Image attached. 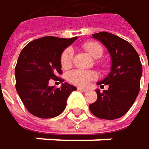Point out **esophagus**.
Instances as JSON below:
<instances>
[{
	"mask_svg": "<svg viewBox=\"0 0 149 149\" xmlns=\"http://www.w3.org/2000/svg\"><path fill=\"white\" fill-rule=\"evenodd\" d=\"M77 90H78V91H83V92H86V91H88V90H87V89H84V88H80V87H78V88H77Z\"/></svg>",
	"mask_w": 149,
	"mask_h": 149,
	"instance_id": "34e87169",
	"label": "esophagus"
}]
</instances>
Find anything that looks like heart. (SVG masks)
<instances>
[{
    "label": "heart",
    "instance_id": "heart-1",
    "mask_svg": "<svg viewBox=\"0 0 149 149\" xmlns=\"http://www.w3.org/2000/svg\"><path fill=\"white\" fill-rule=\"evenodd\" d=\"M83 48L89 52L94 58H99L102 56L104 49L102 45L97 42L88 41L83 44ZM74 57L73 49L68 47L65 49L60 55V65L63 69H68L71 68ZM97 78V74L93 71H85L74 69L68 74V80L74 85L78 87H86L90 84L91 81Z\"/></svg>",
    "mask_w": 149,
    "mask_h": 149
}]
</instances>
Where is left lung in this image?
<instances>
[{"instance_id":"1","label":"left lung","mask_w":149,"mask_h":149,"mask_svg":"<svg viewBox=\"0 0 149 149\" xmlns=\"http://www.w3.org/2000/svg\"><path fill=\"white\" fill-rule=\"evenodd\" d=\"M92 37L107 47L112 66L109 74L98 83L100 86L108 84V90H97L98 99L89 107L99 118L117 119L128 112L139 92L142 65L136 49L121 37L107 32L94 33Z\"/></svg>"}]
</instances>
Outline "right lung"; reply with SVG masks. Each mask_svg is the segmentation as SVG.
<instances>
[{
    "instance_id": "obj_1",
    "label": "right lung",
    "mask_w": 149,
    "mask_h": 149,
    "mask_svg": "<svg viewBox=\"0 0 149 149\" xmlns=\"http://www.w3.org/2000/svg\"><path fill=\"white\" fill-rule=\"evenodd\" d=\"M73 38L45 36L26 44L19 54L16 68V90L29 113L39 118H52L65 108L66 100L76 88L68 83L60 88L49 86L50 80L64 81L60 55L74 42Z\"/></svg>"
}]
</instances>
